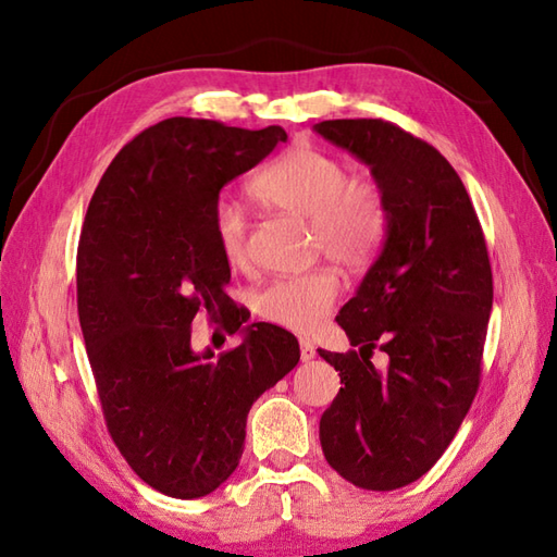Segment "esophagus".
<instances>
[{
    "instance_id": "34e87169",
    "label": "esophagus",
    "mask_w": 557,
    "mask_h": 557,
    "mask_svg": "<svg viewBox=\"0 0 557 557\" xmlns=\"http://www.w3.org/2000/svg\"><path fill=\"white\" fill-rule=\"evenodd\" d=\"M299 349H301V361H313L315 359V347L311 345L309 339H301Z\"/></svg>"
}]
</instances>
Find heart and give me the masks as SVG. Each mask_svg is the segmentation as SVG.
I'll return each mask as SVG.
<instances>
[{
	"label": "heart",
	"mask_w": 557,
	"mask_h": 557,
	"mask_svg": "<svg viewBox=\"0 0 557 557\" xmlns=\"http://www.w3.org/2000/svg\"><path fill=\"white\" fill-rule=\"evenodd\" d=\"M248 188L265 208L309 220L313 248L339 268H363L383 244L387 230L383 196L371 184L349 182L347 164L330 152L313 146L289 148L270 160ZM210 224L227 265L244 268L248 220L239 200L220 196ZM337 292L335 272L315 268L272 282L256 297V311L263 321L292 333H313L333 309Z\"/></svg>",
	"instance_id": "b5f03b06"
}]
</instances>
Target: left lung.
<instances>
[{"instance_id":"left-lung-1","label":"left lung","mask_w":557,"mask_h":557,"mask_svg":"<svg viewBox=\"0 0 557 557\" xmlns=\"http://www.w3.org/2000/svg\"><path fill=\"white\" fill-rule=\"evenodd\" d=\"M313 132L369 164L387 210L381 256L337 313L359 351L318 349L345 383L321 417L323 455L354 486L395 491L441 459L476 397L488 248L459 174L425 140L383 120ZM375 346L391 359L385 372L370 363Z\"/></svg>"}]
</instances>
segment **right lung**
Returning a JSON list of instances; mask_svg holds the SVG:
<instances>
[{
	"instance_id": "add662e5",
	"label": "right lung",
	"mask_w": 557,
	"mask_h": 557,
	"mask_svg": "<svg viewBox=\"0 0 557 557\" xmlns=\"http://www.w3.org/2000/svg\"><path fill=\"white\" fill-rule=\"evenodd\" d=\"M285 140L282 126L172 116L116 152L83 222L78 321L104 421L128 467L170 498H203L232 476L248 409L301 357L285 327L246 325L210 224L222 186ZM198 310L222 314L240 345L218 360L194 352Z\"/></svg>"
}]
</instances>
